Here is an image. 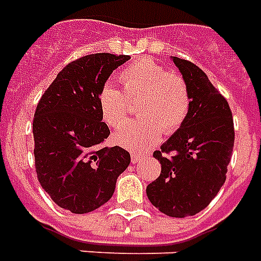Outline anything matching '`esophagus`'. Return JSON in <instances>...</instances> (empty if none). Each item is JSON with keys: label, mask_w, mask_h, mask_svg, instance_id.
I'll return each mask as SVG.
<instances>
[{"label": "esophagus", "mask_w": 261, "mask_h": 261, "mask_svg": "<svg viewBox=\"0 0 261 261\" xmlns=\"http://www.w3.org/2000/svg\"><path fill=\"white\" fill-rule=\"evenodd\" d=\"M140 158H143V156L139 155V154H135V152H132V154H130V160H132V164H136V162H139V161H140Z\"/></svg>", "instance_id": "34e87169"}]
</instances>
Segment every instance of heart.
Listing matches in <instances>:
<instances>
[{"label": "heart", "mask_w": 261, "mask_h": 261, "mask_svg": "<svg viewBox=\"0 0 261 261\" xmlns=\"http://www.w3.org/2000/svg\"><path fill=\"white\" fill-rule=\"evenodd\" d=\"M119 80L123 92L106 84L99 93V107L105 122L119 128L130 111V102L138 100L140 118L128 123L114 135L121 147L144 151L154 146L162 132L173 133L183 125L191 107L187 82L180 74L169 72L151 59H142L125 68Z\"/></svg>", "instance_id": "b5f03b06"}]
</instances>
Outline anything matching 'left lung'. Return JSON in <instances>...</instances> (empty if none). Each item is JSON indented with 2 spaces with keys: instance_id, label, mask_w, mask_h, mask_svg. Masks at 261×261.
I'll return each mask as SVG.
<instances>
[{
  "instance_id": "obj_1",
  "label": "left lung",
  "mask_w": 261,
  "mask_h": 261,
  "mask_svg": "<svg viewBox=\"0 0 261 261\" xmlns=\"http://www.w3.org/2000/svg\"><path fill=\"white\" fill-rule=\"evenodd\" d=\"M172 60L189 85L191 107L183 125L152 154L161 175L146 193L166 216L187 217L205 209L226 181L234 121L227 100L201 68L176 56Z\"/></svg>"
}]
</instances>
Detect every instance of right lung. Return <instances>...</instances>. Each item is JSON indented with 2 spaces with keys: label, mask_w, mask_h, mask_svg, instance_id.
Here are the masks:
<instances>
[{
  "label": "right lung",
  "mask_w": 261,
  "mask_h": 261,
  "mask_svg": "<svg viewBox=\"0 0 261 261\" xmlns=\"http://www.w3.org/2000/svg\"><path fill=\"white\" fill-rule=\"evenodd\" d=\"M128 55L95 54L68 63L38 101L33 119L35 172L56 205L88 213L113 197L130 164L122 147H103L110 129L101 122L99 93Z\"/></svg>",
  "instance_id": "add662e5"
}]
</instances>
